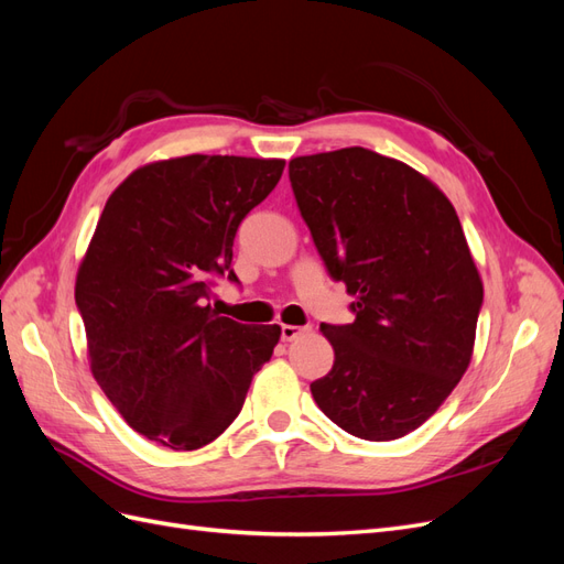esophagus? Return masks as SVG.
Returning <instances> with one entry per match:
<instances>
[{
    "label": "esophagus",
    "instance_id": "esophagus-1",
    "mask_svg": "<svg viewBox=\"0 0 564 564\" xmlns=\"http://www.w3.org/2000/svg\"><path fill=\"white\" fill-rule=\"evenodd\" d=\"M305 332H308V327H299V324H282V327H280L282 340H294V338L303 336Z\"/></svg>",
    "mask_w": 564,
    "mask_h": 564
}]
</instances>
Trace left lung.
<instances>
[{
  "label": "left lung",
  "mask_w": 564,
  "mask_h": 564,
  "mask_svg": "<svg viewBox=\"0 0 564 564\" xmlns=\"http://www.w3.org/2000/svg\"><path fill=\"white\" fill-rule=\"evenodd\" d=\"M299 212L355 322L327 324L334 367L311 383L346 433L416 431L470 365L482 280L452 202L398 160L344 148L289 162Z\"/></svg>",
  "instance_id": "left-lung-1"
}]
</instances>
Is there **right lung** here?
I'll use <instances>...</instances> for the list:
<instances>
[{
	"instance_id": "obj_1",
	"label": "right lung",
	"mask_w": 564,
	"mask_h": 564,
	"mask_svg": "<svg viewBox=\"0 0 564 564\" xmlns=\"http://www.w3.org/2000/svg\"><path fill=\"white\" fill-rule=\"evenodd\" d=\"M282 172V160L235 155L155 162L98 218L75 284L91 371L131 429L162 447L214 442L278 346V324H240L207 301L216 278L240 282L237 228Z\"/></svg>"
}]
</instances>
